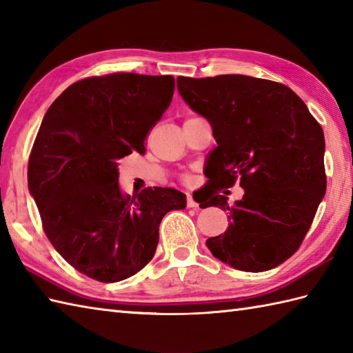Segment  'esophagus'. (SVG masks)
Instances as JSON below:
<instances>
[{"mask_svg":"<svg viewBox=\"0 0 353 353\" xmlns=\"http://www.w3.org/2000/svg\"><path fill=\"white\" fill-rule=\"evenodd\" d=\"M186 205H188V208H199V203L192 199L191 194H188V196H186Z\"/></svg>","mask_w":353,"mask_h":353,"instance_id":"obj_1","label":"esophagus"}]
</instances>
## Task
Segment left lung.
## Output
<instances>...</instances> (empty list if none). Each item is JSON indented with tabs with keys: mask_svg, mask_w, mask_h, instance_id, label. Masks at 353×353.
<instances>
[{
	"mask_svg": "<svg viewBox=\"0 0 353 353\" xmlns=\"http://www.w3.org/2000/svg\"><path fill=\"white\" fill-rule=\"evenodd\" d=\"M177 88L212 125L219 147L209 156V181L220 188L239 181L244 188L232 206L214 196L209 206L228 211L230 224L208 239V249L243 272L282 264L301 247L326 192L323 129L301 97L277 81L226 74L179 77Z\"/></svg>",
	"mask_w": 353,
	"mask_h": 353,
	"instance_id": "1",
	"label": "left lung"
}]
</instances>
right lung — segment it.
<instances>
[{
    "label": "right lung",
    "instance_id": "add662e5",
    "mask_svg": "<svg viewBox=\"0 0 353 353\" xmlns=\"http://www.w3.org/2000/svg\"><path fill=\"white\" fill-rule=\"evenodd\" d=\"M172 94V76L88 77L66 88L42 119L28 159L30 192L52 247L91 279L137 274L154 256L163 215L186 206L174 188L130 197L118 183L117 161L145 153Z\"/></svg>",
    "mask_w": 353,
    "mask_h": 353
}]
</instances>
